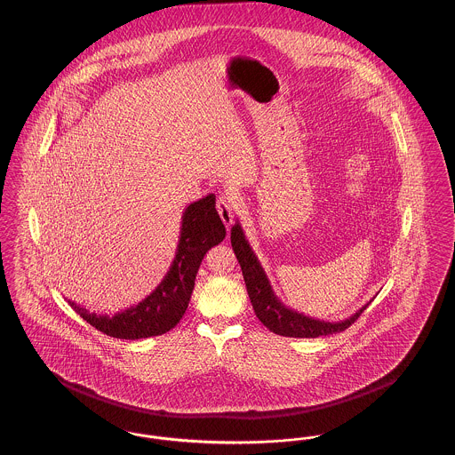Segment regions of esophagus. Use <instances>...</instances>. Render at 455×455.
<instances>
[{
  "mask_svg": "<svg viewBox=\"0 0 455 455\" xmlns=\"http://www.w3.org/2000/svg\"><path fill=\"white\" fill-rule=\"evenodd\" d=\"M217 208L220 217H221L223 223H225V227H230L232 221H234L235 208H237V197L232 195V193H223V195L218 197Z\"/></svg>",
  "mask_w": 455,
  "mask_h": 455,
  "instance_id": "34e87169",
  "label": "esophagus"
}]
</instances>
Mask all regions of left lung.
I'll return each instance as SVG.
<instances>
[{
  "label": "left lung",
  "mask_w": 455,
  "mask_h": 455,
  "mask_svg": "<svg viewBox=\"0 0 455 455\" xmlns=\"http://www.w3.org/2000/svg\"><path fill=\"white\" fill-rule=\"evenodd\" d=\"M230 240H232V247L237 256L254 312L260 323L266 325L269 331H273L275 334L286 336V338H319V336L341 332L353 324L368 307V303L363 305L351 317H347L345 321H339V323H325V321L312 319V317L299 314L297 310L288 308L275 295L271 283L267 280V276L258 260V256L254 254L252 247L249 245L238 221L232 227Z\"/></svg>",
  "instance_id": "left-lung-1"
}]
</instances>
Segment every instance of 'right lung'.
<instances>
[{
  "mask_svg": "<svg viewBox=\"0 0 455 455\" xmlns=\"http://www.w3.org/2000/svg\"><path fill=\"white\" fill-rule=\"evenodd\" d=\"M215 199V195H208L184 210L172 264L165 278L145 300L114 315L95 314L68 300L71 308L88 324L117 339H141L171 331L182 319L189 305L196 275L204 254L227 235Z\"/></svg>",
  "mask_w": 455,
  "mask_h": 455,
  "instance_id": "add662e5",
  "label": "right lung"
}]
</instances>
